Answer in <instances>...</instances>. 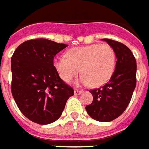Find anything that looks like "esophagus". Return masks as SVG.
<instances>
[{"instance_id": "34e87169", "label": "esophagus", "mask_w": 149, "mask_h": 149, "mask_svg": "<svg viewBox=\"0 0 149 149\" xmlns=\"http://www.w3.org/2000/svg\"><path fill=\"white\" fill-rule=\"evenodd\" d=\"M82 92V91H80V90H77V89H75L74 90V94L76 95H78L80 94H81Z\"/></svg>"}]
</instances>
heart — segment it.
<instances>
[{
	"label": "heart",
	"mask_w": 149,
	"mask_h": 149,
	"mask_svg": "<svg viewBox=\"0 0 149 149\" xmlns=\"http://www.w3.org/2000/svg\"><path fill=\"white\" fill-rule=\"evenodd\" d=\"M67 58L57 57L54 65L62 80L69 82L81 72L80 82L101 86L112 77L116 67V54L109 45L92 44L75 47L66 54Z\"/></svg>",
	"instance_id": "b5f03b06"
}]
</instances>
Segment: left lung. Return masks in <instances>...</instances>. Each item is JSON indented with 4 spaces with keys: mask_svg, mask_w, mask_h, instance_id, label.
Returning a JSON list of instances; mask_svg holds the SVG:
<instances>
[{
    "mask_svg": "<svg viewBox=\"0 0 149 149\" xmlns=\"http://www.w3.org/2000/svg\"><path fill=\"white\" fill-rule=\"evenodd\" d=\"M102 40L114 49L116 68L104 86L90 91L93 102L86 107V110L96 121L109 122L120 117L130 104L136 86V60L124 44L106 38Z\"/></svg>",
    "mask_w": 149,
    "mask_h": 149,
    "instance_id": "obj_1",
    "label": "left lung"
}]
</instances>
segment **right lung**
<instances>
[{
    "label": "right lung",
    "mask_w": 149,
    "mask_h": 149,
    "mask_svg": "<svg viewBox=\"0 0 149 149\" xmlns=\"http://www.w3.org/2000/svg\"><path fill=\"white\" fill-rule=\"evenodd\" d=\"M68 45L47 39L24 41L11 58V91L17 106L35 123L47 125L58 120L73 89L62 80L54 58Z\"/></svg>",
    "instance_id": "add662e5"
}]
</instances>
